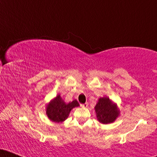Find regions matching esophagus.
Masks as SVG:
<instances>
[{
	"instance_id": "34e87169",
	"label": "esophagus",
	"mask_w": 157,
	"mask_h": 157,
	"mask_svg": "<svg viewBox=\"0 0 157 157\" xmlns=\"http://www.w3.org/2000/svg\"><path fill=\"white\" fill-rule=\"evenodd\" d=\"M88 105H89V102H86V103L82 104V105H81V107H82V108H87Z\"/></svg>"
}]
</instances>
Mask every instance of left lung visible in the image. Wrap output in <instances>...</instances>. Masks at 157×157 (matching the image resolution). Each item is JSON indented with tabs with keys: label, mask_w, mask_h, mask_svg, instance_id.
<instances>
[{
	"label": "left lung",
	"mask_w": 157,
	"mask_h": 157,
	"mask_svg": "<svg viewBox=\"0 0 157 157\" xmlns=\"http://www.w3.org/2000/svg\"><path fill=\"white\" fill-rule=\"evenodd\" d=\"M94 109L97 120L102 124L113 122L119 115V110L117 105L111 102L108 97L99 99Z\"/></svg>",
	"instance_id": "obj_1"
}]
</instances>
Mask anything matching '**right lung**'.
<instances>
[{
    "mask_svg": "<svg viewBox=\"0 0 157 157\" xmlns=\"http://www.w3.org/2000/svg\"><path fill=\"white\" fill-rule=\"evenodd\" d=\"M79 105H80L77 100L66 104L59 94L48 105L46 114L52 121L62 122L68 118L71 110Z\"/></svg>",
    "mask_w": 157,
    "mask_h": 157,
    "instance_id": "1",
    "label": "right lung"
}]
</instances>
